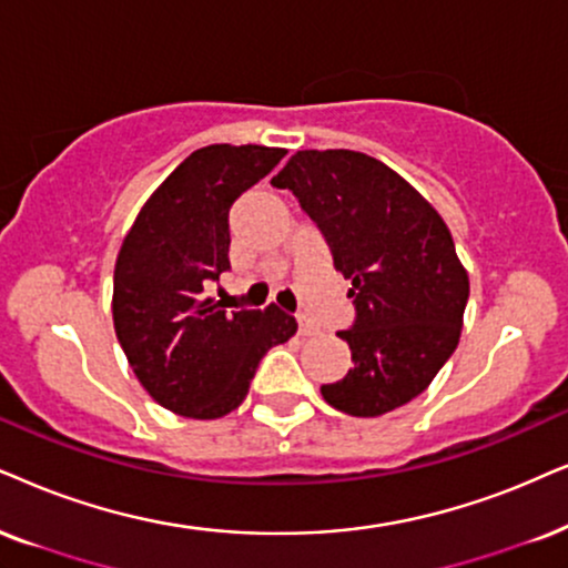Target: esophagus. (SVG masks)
<instances>
[{
    "mask_svg": "<svg viewBox=\"0 0 568 568\" xmlns=\"http://www.w3.org/2000/svg\"><path fill=\"white\" fill-rule=\"evenodd\" d=\"M298 335H304V337L317 335V325H314V322H308L306 317H298Z\"/></svg>",
    "mask_w": 568,
    "mask_h": 568,
    "instance_id": "34e87169",
    "label": "esophagus"
}]
</instances>
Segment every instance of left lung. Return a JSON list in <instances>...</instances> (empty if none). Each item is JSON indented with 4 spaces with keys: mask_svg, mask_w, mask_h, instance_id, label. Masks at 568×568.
I'll use <instances>...</instances> for the list:
<instances>
[{
    "mask_svg": "<svg viewBox=\"0 0 568 568\" xmlns=\"http://www.w3.org/2000/svg\"><path fill=\"white\" fill-rule=\"evenodd\" d=\"M325 235L351 280L354 327L337 333L354 367L322 398L351 416H379L427 390L458 346L469 275L429 201L375 156L296 152L272 178Z\"/></svg>",
    "mask_w": 568,
    "mask_h": 568,
    "instance_id": "1",
    "label": "left lung"
}]
</instances>
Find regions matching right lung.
Segmentation results:
<instances>
[{
    "label": "right lung",
    "instance_id": "right-lung-1",
    "mask_svg": "<svg viewBox=\"0 0 568 568\" xmlns=\"http://www.w3.org/2000/svg\"><path fill=\"white\" fill-rule=\"evenodd\" d=\"M283 156L285 149L256 143L196 149L146 199L120 246L114 333L143 390L172 414H231L262 356L296 333V320L277 306L225 312L204 293L231 270L233 201Z\"/></svg>",
    "mask_w": 568,
    "mask_h": 568
}]
</instances>
